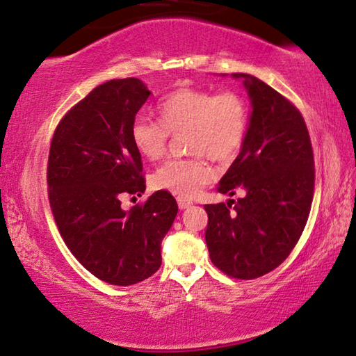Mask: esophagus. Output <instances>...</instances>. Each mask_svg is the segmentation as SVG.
Returning <instances> with one entry per match:
<instances>
[{"instance_id": "esophagus-1", "label": "esophagus", "mask_w": 356, "mask_h": 356, "mask_svg": "<svg viewBox=\"0 0 356 356\" xmlns=\"http://www.w3.org/2000/svg\"><path fill=\"white\" fill-rule=\"evenodd\" d=\"M177 205H179L180 210H185V209H190L193 202L188 199H185V197H177Z\"/></svg>"}]
</instances>
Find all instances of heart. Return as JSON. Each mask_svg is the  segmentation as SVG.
Wrapping results in <instances>:
<instances>
[{"instance_id":"heart-1","label":"heart","mask_w":356,"mask_h":356,"mask_svg":"<svg viewBox=\"0 0 356 356\" xmlns=\"http://www.w3.org/2000/svg\"><path fill=\"white\" fill-rule=\"evenodd\" d=\"M157 115L160 123L146 116L132 121V145L141 157L159 160L166 152L170 134L186 131V146L195 156L168 160L152 176L154 188L185 197L195 196L215 177L207 156L234 160L248 132V106L234 92L177 88L159 102Z\"/></svg>"}]
</instances>
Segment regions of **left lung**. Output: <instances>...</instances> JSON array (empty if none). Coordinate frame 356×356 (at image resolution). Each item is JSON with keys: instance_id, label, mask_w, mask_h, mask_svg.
Wrapping results in <instances>:
<instances>
[{"instance_id": "1", "label": "left lung", "mask_w": 356, "mask_h": 356, "mask_svg": "<svg viewBox=\"0 0 356 356\" xmlns=\"http://www.w3.org/2000/svg\"><path fill=\"white\" fill-rule=\"evenodd\" d=\"M249 95L248 132L218 191L244 196L204 205L210 260L230 277L252 280L285 261L308 221L314 159L300 112L255 76L234 73ZM234 202V200H232Z\"/></svg>"}]
</instances>
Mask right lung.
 <instances>
[{"instance_id": "right-lung-1", "label": "right lung", "mask_w": 356, "mask_h": 356, "mask_svg": "<svg viewBox=\"0 0 356 356\" xmlns=\"http://www.w3.org/2000/svg\"><path fill=\"white\" fill-rule=\"evenodd\" d=\"M149 96L137 77L104 82L63 116L51 141L48 195L57 227L77 261L111 285L157 273L161 240L179 210L168 191L121 207L122 196L146 190L131 126Z\"/></svg>"}]
</instances>
